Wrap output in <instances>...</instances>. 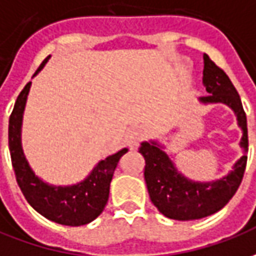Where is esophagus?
Wrapping results in <instances>:
<instances>
[{
	"label": "esophagus",
	"instance_id": "esophagus-1",
	"mask_svg": "<svg viewBox=\"0 0 256 256\" xmlns=\"http://www.w3.org/2000/svg\"><path fill=\"white\" fill-rule=\"evenodd\" d=\"M146 136V128L142 126H133L128 130L126 134V146L130 150H134L136 146H138V142L142 140V137Z\"/></svg>",
	"mask_w": 256,
	"mask_h": 256
}]
</instances>
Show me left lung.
I'll use <instances>...</instances> for the list:
<instances>
[{"label": "left lung", "mask_w": 256, "mask_h": 256, "mask_svg": "<svg viewBox=\"0 0 256 256\" xmlns=\"http://www.w3.org/2000/svg\"><path fill=\"white\" fill-rule=\"evenodd\" d=\"M202 82L209 96L201 97L200 101L202 104H226L234 110L242 130L240 146L246 152V116L240 96L228 74L206 54H204ZM138 152L146 159L144 178L151 201L162 215L176 220L201 219L220 210L238 190L246 166V154L234 164L233 170L228 176L215 182L200 183L178 173L169 155L156 141L141 142Z\"/></svg>", "instance_id": "obj_1"}]
</instances>
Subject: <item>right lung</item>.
<instances>
[{
  "mask_svg": "<svg viewBox=\"0 0 256 256\" xmlns=\"http://www.w3.org/2000/svg\"><path fill=\"white\" fill-rule=\"evenodd\" d=\"M50 56L42 60L40 68L36 70L34 76L41 68L47 64ZM32 82L24 86L20 94L16 98L15 106L10 116L8 128V142L16 182L20 187L28 202L40 215L50 220L65 224V226H82L92 222L101 215L110 198V186L114 172L119 159L128 152L123 148L119 152L110 155L92 169L90 174L78 184L73 186H50L38 178L28 166V162L22 148V120L23 110L28 100Z\"/></svg>",
  "mask_w": 256,
  "mask_h": 256,
  "instance_id": "right-lung-1",
  "label": "right lung"
}]
</instances>
